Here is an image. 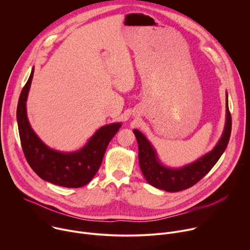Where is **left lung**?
Instances as JSON below:
<instances>
[{
  "label": "left lung",
  "instance_id": "1",
  "mask_svg": "<svg viewBox=\"0 0 250 250\" xmlns=\"http://www.w3.org/2000/svg\"><path fill=\"white\" fill-rule=\"evenodd\" d=\"M133 132L138 144L139 166L146 181L153 187L167 192H179L188 189L209 172L228 146L231 132V116L229 110L228 94L226 126L218 145L208 154L182 168L172 169L162 165L147 138L137 129H133Z\"/></svg>",
  "mask_w": 250,
  "mask_h": 250
}]
</instances>
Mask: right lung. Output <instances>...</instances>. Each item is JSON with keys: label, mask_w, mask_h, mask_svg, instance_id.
<instances>
[{"label": "right lung", "mask_w": 250, "mask_h": 250, "mask_svg": "<svg viewBox=\"0 0 250 250\" xmlns=\"http://www.w3.org/2000/svg\"><path fill=\"white\" fill-rule=\"evenodd\" d=\"M33 71L34 68L21 90L17 109L20 138L25 159L31 169L47 182L67 188L85 186L98 172L108 145L122 125L118 123L102 126L83 148L75 152L64 153L49 148L34 133L26 116L25 103Z\"/></svg>", "instance_id": "add662e5"}]
</instances>
